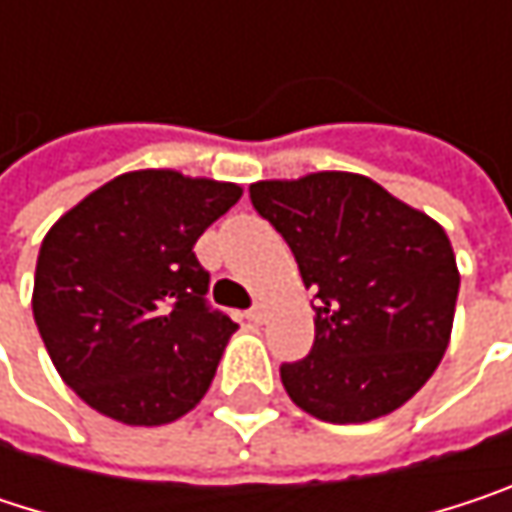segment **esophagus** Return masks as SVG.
I'll return each instance as SVG.
<instances>
[{
	"instance_id": "esophagus-1",
	"label": "esophagus",
	"mask_w": 512,
	"mask_h": 512,
	"mask_svg": "<svg viewBox=\"0 0 512 512\" xmlns=\"http://www.w3.org/2000/svg\"><path fill=\"white\" fill-rule=\"evenodd\" d=\"M246 320H249V323H263V320H266V308L257 302V305H252V308L246 311Z\"/></svg>"
}]
</instances>
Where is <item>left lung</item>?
Segmentation results:
<instances>
[{"mask_svg":"<svg viewBox=\"0 0 512 512\" xmlns=\"http://www.w3.org/2000/svg\"><path fill=\"white\" fill-rule=\"evenodd\" d=\"M249 195L314 290V347L281 364L290 400L329 424L400 409L454 329L460 269L445 228L353 171L257 180Z\"/></svg>","mask_w":512,"mask_h":512,"instance_id":"obj_1","label":"left lung"}]
</instances>
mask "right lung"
<instances>
[{
  "label": "right lung",
  "mask_w": 512,
  "mask_h": 512,
  "mask_svg": "<svg viewBox=\"0 0 512 512\" xmlns=\"http://www.w3.org/2000/svg\"><path fill=\"white\" fill-rule=\"evenodd\" d=\"M240 195L171 168L127 171L47 231L35 323L58 376L100 415L159 427L207 394L237 323L207 305L192 246Z\"/></svg>",
  "instance_id": "1"
}]
</instances>
